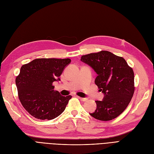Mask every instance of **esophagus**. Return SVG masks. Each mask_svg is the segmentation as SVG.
Here are the masks:
<instances>
[{
    "label": "esophagus",
    "mask_w": 154,
    "mask_h": 154,
    "mask_svg": "<svg viewBox=\"0 0 154 154\" xmlns=\"http://www.w3.org/2000/svg\"><path fill=\"white\" fill-rule=\"evenodd\" d=\"M79 99H80L81 100H82V101H83V102H85V101H86L87 100H88V98H82V97H77Z\"/></svg>",
    "instance_id": "obj_1"
}]
</instances>
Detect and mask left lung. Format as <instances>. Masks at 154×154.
<instances>
[{"mask_svg":"<svg viewBox=\"0 0 154 154\" xmlns=\"http://www.w3.org/2000/svg\"><path fill=\"white\" fill-rule=\"evenodd\" d=\"M81 61L97 73L95 83L104 95L102 100L95 101L96 110L90 115L102 121L116 118L127 108L134 92L132 69L123 57L108 51L84 55Z\"/></svg>","mask_w":154,"mask_h":154,"instance_id":"left-lung-1","label":"left lung"}]
</instances>
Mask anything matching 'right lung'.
I'll return each instance as SVG.
<instances>
[{"instance_id":"1","label":"right lung","mask_w":154,"mask_h":154,"mask_svg":"<svg viewBox=\"0 0 154 154\" xmlns=\"http://www.w3.org/2000/svg\"><path fill=\"white\" fill-rule=\"evenodd\" d=\"M70 59L41 58L24 64L16 78L18 98L31 116L51 120L64 111L71 95L64 97L54 91L53 82L59 81Z\"/></svg>"}]
</instances>
